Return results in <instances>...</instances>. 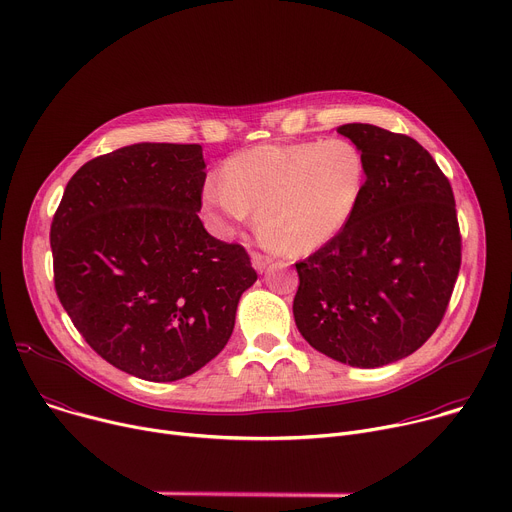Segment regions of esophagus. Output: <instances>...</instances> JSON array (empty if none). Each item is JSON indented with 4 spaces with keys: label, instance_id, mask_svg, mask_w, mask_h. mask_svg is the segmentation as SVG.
Here are the masks:
<instances>
[{
    "label": "esophagus",
    "instance_id": "obj_1",
    "mask_svg": "<svg viewBox=\"0 0 512 512\" xmlns=\"http://www.w3.org/2000/svg\"><path fill=\"white\" fill-rule=\"evenodd\" d=\"M251 261H253V267H255L257 271H265L267 265L271 263V257H269V255H263V253H259V251H253V253H251Z\"/></svg>",
    "mask_w": 512,
    "mask_h": 512
}]
</instances>
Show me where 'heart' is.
Wrapping results in <instances>:
<instances>
[{
    "label": "heart",
    "mask_w": 512,
    "mask_h": 512,
    "mask_svg": "<svg viewBox=\"0 0 512 512\" xmlns=\"http://www.w3.org/2000/svg\"><path fill=\"white\" fill-rule=\"evenodd\" d=\"M364 184L367 164L348 139L263 143L229 158L225 178L206 182L204 202L233 223L257 208L267 245L310 253L348 225Z\"/></svg>",
    "instance_id": "obj_1"
}]
</instances>
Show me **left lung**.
I'll return each mask as SVG.
<instances>
[{
    "label": "left lung",
    "instance_id": "8db88e82",
    "mask_svg": "<svg viewBox=\"0 0 512 512\" xmlns=\"http://www.w3.org/2000/svg\"><path fill=\"white\" fill-rule=\"evenodd\" d=\"M362 152L367 184L348 225L296 263L294 318L322 354L375 369L415 352L444 320L462 263L450 180L413 137L338 127Z\"/></svg>",
    "mask_w": 512,
    "mask_h": 512
}]
</instances>
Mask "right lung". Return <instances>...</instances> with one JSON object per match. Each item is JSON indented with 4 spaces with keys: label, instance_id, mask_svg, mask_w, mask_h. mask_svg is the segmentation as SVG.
Here are the masks:
<instances>
[{
    "label": "right lung",
    "instance_id": "1",
    "mask_svg": "<svg viewBox=\"0 0 512 512\" xmlns=\"http://www.w3.org/2000/svg\"><path fill=\"white\" fill-rule=\"evenodd\" d=\"M198 143H135L87 162L50 227L56 296L119 371L184 379L229 342L257 279L239 243L206 233Z\"/></svg>",
    "mask_w": 512,
    "mask_h": 512
}]
</instances>
